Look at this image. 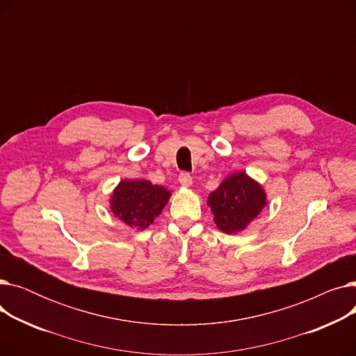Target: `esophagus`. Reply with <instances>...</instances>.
Listing matches in <instances>:
<instances>
[{"label":"esophagus","mask_w":356,"mask_h":356,"mask_svg":"<svg viewBox=\"0 0 356 356\" xmlns=\"http://www.w3.org/2000/svg\"><path fill=\"white\" fill-rule=\"evenodd\" d=\"M179 181L181 186H184V188H191L192 183H193V179L191 176V173L188 172H183L179 175Z\"/></svg>","instance_id":"1"}]
</instances>
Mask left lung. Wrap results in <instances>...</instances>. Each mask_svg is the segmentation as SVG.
<instances>
[{"label":"left lung","mask_w":356,"mask_h":356,"mask_svg":"<svg viewBox=\"0 0 356 356\" xmlns=\"http://www.w3.org/2000/svg\"><path fill=\"white\" fill-rule=\"evenodd\" d=\"M208 204L215 222L225 234H236L266 207V193L261 186L245 173L227 177L209 195Z\"/></svg>","instance_id":"1"}]
</instances>
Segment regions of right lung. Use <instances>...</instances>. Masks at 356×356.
I'll return each mask as SVG.
<instances>
[{
  "instance_id": "1",
  "label": "right lung",
  "mask_w": 356,
  "mask_h": 356,
  "mask_svg": "<svg viewBox=\"0 0 356 356\" xmlns=\"http://www.w3.org/2000/svg\"><path fill=\"white\" fill-rule=\"evenodd\" d=\"M170 197L163 186L147 180H122L111 199V209L127 225L145 229Z\"/></svg>"
}]
</instances>
